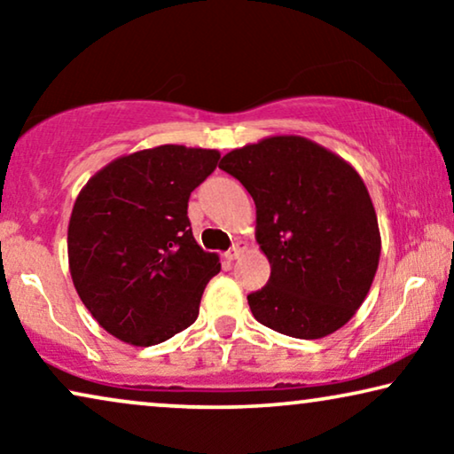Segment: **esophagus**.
Instances as JSON below:
<instances>
[{"instance_id":"obj_1","label":"esophagus","mask_w":454,"mask_h":454,"mask_svg":"<svg viewBox=\"0 0 454 454\" xmlns=\"http://www.w3.org/2000/svg\"><path fill=\"white\" fill-rule=\"evenodd\" d=\"M241 250H244V247H241V244H233L231 247H229V250L223 254V258L225 260H229V262H231V260H235V258H239V254H241Z\"/></svg>"}]
</instances>
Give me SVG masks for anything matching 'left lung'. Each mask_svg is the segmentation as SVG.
Segmentation results:
<instances>
[{
  "label": "left lung",
  "instance_id": "1",
  "mask_svg": "<svg viewBox=\"0 0 454 454\" xmlns=\"http://www.w3.org/2000/svg\"><path fill=\"white\" fill-rule=\"evenodd\" d=\"M256 204L270 278L247 295L260 325L320 339L356 314L374 281L380 231L351 165L300 136H272L221 159Z\"/></svg>",
  "mask_w": 454,
  "mask_h": 454
}]
</instances>
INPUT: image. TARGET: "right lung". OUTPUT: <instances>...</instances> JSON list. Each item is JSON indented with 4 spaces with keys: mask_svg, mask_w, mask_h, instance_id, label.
<instances>
[{
    "mask_svg": "<svg viewBox=\"0 0 454 454\" xmlns=\"http://www.w3.org/2000/svg\"><path fill=\"white\" fill-rule=\"evenodd\" d=\"M221 154L165 145L109 163L74 204L67 258L80 300L105 331L151 347L198 318L221 270L192 235L190 194Z\"/></svg>",
    "mask_w": 454,
    "mask_h": 454,
    "instance_id": "1",
    "label": "right lung"
}]
</instances>
